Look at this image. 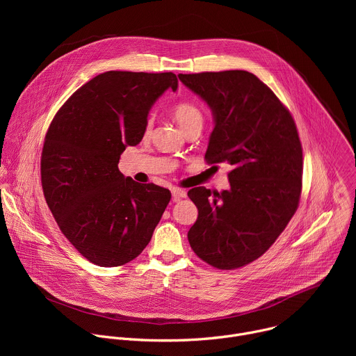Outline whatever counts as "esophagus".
Returning a JSON list of instances; mask_svg holds the SVG:
<instances>
[{"label":"esophagus","mask_w":356,"mask_h":356,"mask_svg":"<svg viewBox=\"0 0 356 356\" xmlns=\"http://www.w3.org/2000/svg\"><path fill=\"white\" fill-rule=\"evenodd\" d=\"M172 195L175 197V200H179V198H183L187 195V191L184 188H180V187H173L172 188Z\"/></svg>","instance_id":"34e87169"}]
</instances>
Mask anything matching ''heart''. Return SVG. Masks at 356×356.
<instances>
[{
    "label": "heart",
    "mask_w": 356,
    "mask_h": 356,
    "mask_svg": "<svg viewBox=\"0 0 356 356\" xmlns=\"http://www.w3.org/2000/svg\"><path fill=\"white\" fill-rule=\"evenodd\" d=\"M173 115L175 120L179 122V125L187 131L191 127H201L202 124V113L200 110V107L191 101H180L175 107H173ZM154 129V117L149 115L145 121V127H143V132L145 135H149Z\"/></svg>",
    "instance_id": "b5f03b06"
}]
</instances>
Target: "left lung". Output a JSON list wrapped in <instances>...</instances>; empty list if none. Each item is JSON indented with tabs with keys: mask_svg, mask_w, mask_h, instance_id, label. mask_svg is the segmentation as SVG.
Segmentation results:
<instances>
[{
	"mask_svg": "<svg viewBox=\"0 0 356 356\" xmlns=\"http://www.w3.org/2000/svg\"><path fill=\"white\" fill-rule=\"evenodd\" d=\"M179 79L214 114L206 162L232 166L228 190H188L198 209L188 242L209 265L238 269L261 258L297 211L302 179L297 127L276 94L249 72H202Z\"/></svg>",
	"mask_w": 356,
	"mask_h": 356,
	"instance_id": "8db88e82",
	"label": "left lung"
}]
</instances>
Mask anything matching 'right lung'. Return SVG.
Here are the masks:
<instances>
[{
    "mask_svg": "<svg viewBox=\"0 0 356 356\" xmlns=\"http://www.w3.org/2000/svg\"><path fill=\"white\" fill-rule=\"evenodd\" d=\"M168 88H177L172 72L101 73L74 91L49 125L40 156L43 195L63 235L94 265L135 259L172 198L168 188L136 183L118 169Z\"/></svg>",
    "mask_w": 356,
    "mask_h": 356,
    "instance_id": "add662e5",
    "label": "right lung"
}]
</instances>
